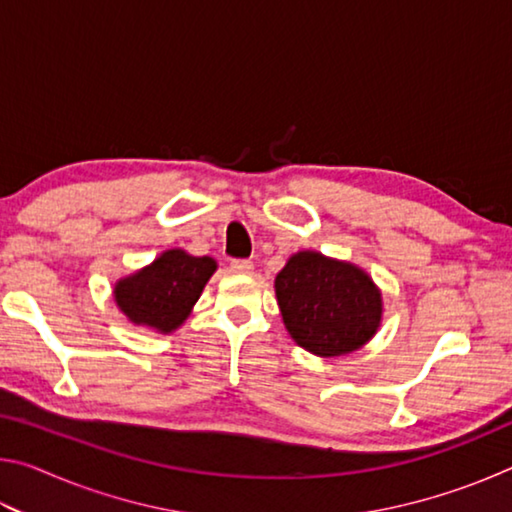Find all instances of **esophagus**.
Returning a JSON list of instances; mask_svg holds the SVG:
<instances>
[{
	"label": "esophagus",
	"mask_w": 512,
	"mask_h": 512,
	"mask_svg": "<svg viewBox=\"0 0 512 512\" xmlns=\"http://www.w3.org/2000/svg\"><path fill=\"white\" fill-rule=\"evenodd\" d=\"M230 271L237 275H250L253 273V262H248V259H235V262L230 264Z\"/></svg>",
	"instance_id": "1"
}]
</instances>
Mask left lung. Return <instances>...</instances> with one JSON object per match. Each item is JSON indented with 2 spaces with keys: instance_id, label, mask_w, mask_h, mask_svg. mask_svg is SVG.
Wrapping results in <instances>:
<instances>
[{
  "instance_id": "left-lung-1",
  "label": "left lung",
  "mask_w": 512,
  "mask_h": 512,
  "mask_svg": "<svg viewBox=\"0 0 512 512\" xmlns=\"http://www.w3.org/2000/svg\"><path fill=\"white\" fill-rule=\"evenodd\" d=\"M284 327L300 348L323 359L357 352L384 316L381 289L361 266L318 250L291 255L275 275Z\"/></svg>"
}]
</instances>
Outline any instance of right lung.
<instances>
[{
  "label": "right lung",
  "mask_w": 512,
  "mask_h": 512,
  "mask_svg": "<svg viewBox=\"0 0 512 512\" xmlns=\"http://www.w3.org/2000/svg\"><path fill=\"white\" fill-rule=\"evenodd\" d=\"M214 271L216 259L169 248L140 271L119 277L112 298L133 325L171 334L192 314Z\"/></svg>",
  "instance_id": "right-lung-1"
}]
</instances>
